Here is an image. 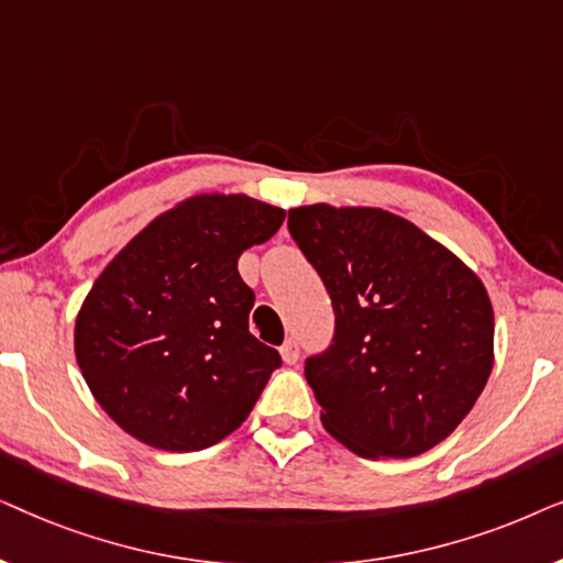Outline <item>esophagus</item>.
<instances>
[{
	"instance_id": "obj_1",
	"label": "esophagus",
	"mask_w": 563,
	"mask_h": 563,
	"mask_svg": "<svg viewBox=\"0 0 563 563\" xmlns=\"http://www.w3.org/2000/svg\"><path fill=\"white\" fill-rule=\"evenodd\" d=\"M279 353H282V358H284V364H289V366H295L297 361H299V345H297V341H287L279 349Z\"/></svg>"
}]
</instances>
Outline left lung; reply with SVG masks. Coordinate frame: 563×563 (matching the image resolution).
Segmentation results:
<instances>
[{
	"instance_id": "8db88e82",
	"label": "left lung",
	"mask_w": 563,
	"mask_h": 563,
	"mask_svg": "<svg viewBox=\"0 0 563 563\" xmlns=\"http://www.w3.org/2000/svg\"><path fill=\"white\" fill-rule=\"evenodd\" d=\"M289 233L335 312L330 349L305 361L328 433L364 459L420 456L449 438L495 364L479 276L379 207H295Z\"/></svg>"
}]
</instances>
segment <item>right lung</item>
I'll list each match as a JSON object with an SVG mask.
<instances>
[{"mask_svg": "<svg viewBox=\"0 0 563 563\" xmlns=\"http://www.w3.org/2000/svg\"><path fill=\"white\" fill-rule=\"evenodd\" d=\"M284 214L245 195H195L99 274L76 314L74 351L125 433L161 451H202L243 426L282 358L251 335L256 297L238 258Z\"/></svg>", "mask_w": 563, "mask_h": 563, "instance_id": "obj_1", "label": "right lung"}]
</instances>
